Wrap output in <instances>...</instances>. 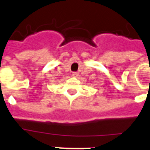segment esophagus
<instances>
[{"label": "esophagus", "mask_w": 150, "mask_h": 150, "mask_svg": "<svg viewBox=\"0 0 150 150\" xmlns=\"http://www.w3.org/2000/svg\"><path fill=\"white\" fill-rule=\"evenodd\" d=\"M72 75H73L74 77H77V76H79V73L78 72H73V73H72Z\"/></svg>", "instance_id": "obj_1"}]
</instances>
